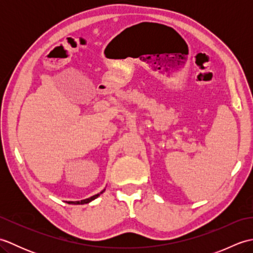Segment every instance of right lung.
<instances>
[{
    "instance_id": "obj_1",
    "label": "right lung",
    "mask_w": 253,
    "mask_h": 253,
    "mask_svg": "<svg viewBox=\"0 0 253 253\" xmlns=\"http://www.w3.org/2000/svg\"><path fill=\"white\" fill-rule=\"evenodd\" d=\"M104 191V190H103ZM103 191H101L100 193H98V195H94V196H92V197H90V198H88V199H84V200H82V201H71V202H68V203H72V204H84V203H89L90 201H92V200H94L95 198H98L101 193H103Z\"/></svg>"
}]
</instances>
